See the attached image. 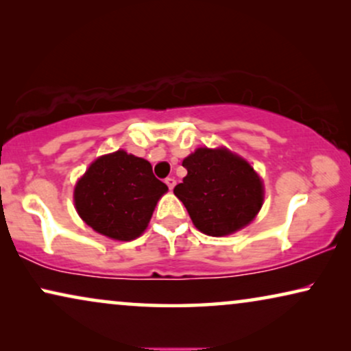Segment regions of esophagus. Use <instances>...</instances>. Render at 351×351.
<instances>
[{"label": "esophagus", "mask_w": 351, "mask_h": 351, "mask_svg": "<svg viewBox=\"0 0 351 351\" xmlns=\"http://www.w3.org/2000/svg\"><path fill=\"white\" fill-rule=\"evenodd\" d=\"M166 184H167V186H169V190H172L176 186V179H174V177H167Z\"/></svg>", "instance_id": "esophagus-1"}]
</instances>
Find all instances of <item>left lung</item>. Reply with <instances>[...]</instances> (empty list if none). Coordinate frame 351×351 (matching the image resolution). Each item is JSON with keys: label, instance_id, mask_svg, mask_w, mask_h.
I'll return each mask as SVG.
<instances>
[{"label": "left lung", "instance_id": "obj_1", "mask_svg": "<svg viewBox=\"0 0 351 351\" xmlns=\"http://www.w3.org/2000/svg\"><path fill=\"white\" fill-rule=\"evenodd\" d=\"M186 176L174 195L191 222L209 237H228L247 227L265 199L262 177L227 147H199L182 161Z\"/></svg>", "mask_w": 351, "mask_h": 351}]
</instances>
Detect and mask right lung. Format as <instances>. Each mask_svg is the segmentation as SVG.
<instances>
[{"label":"right lung","instance_id":"obj_1","mask_svg":"<svg viewBox=\"0 0 351 351\" xmlns=\"http://www.w3.org/2000/svg\"><path fill=\"white\" fill-rule=\"evenodd\" d=\"M167 185L153 176L152 165L126 150L97 156L73 190L81 220L117 241H132L145 232Z\"/></svg>","mask_w":351,"mask_h":351}]
</instances>
